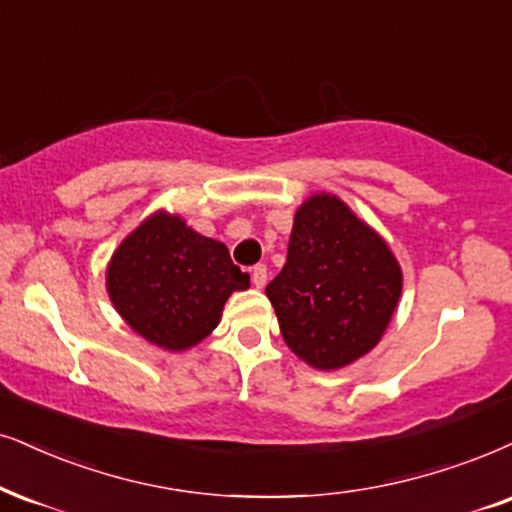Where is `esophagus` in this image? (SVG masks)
Returning a JSON list of instances; mask_svg holds the SVG:
<instances>
[{
    "mask_svg": "<svg viewBox=\"0 0 512 512\" xmlns=\"http://www.w3.org/2000/svg\"><path fill=\"white\" fill-rule=\"evenodd\" d=\"M250 276H252V286L255 288L267 286V267H264V264H255V267L250 269Z\"/></svg>",
    "mask_w": 512,
    "mask_h": 512,
    "instance_id": "esophagus-1",
    "label": "esophagus"
}]
</instances>
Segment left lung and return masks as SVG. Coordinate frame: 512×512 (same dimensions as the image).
Returning a JSON list of instances; mask_svg holds the SVG:
<instances>
[{
  "label": "left lung",
  "mask_w": 512,
  "mask_h": 512,
  "mask_svg": "<svg viewBox=\"0 0 512 512\" xmlns=\"http://www.w3.org/2000/svg\"><path fill=\"white\" fill-rule=\"evenodd\" d=\"M401 286L385 238L321 191L295 210L288 260L267 297L290 352L316 371H338L383 340Z\"/></svg>",
  "instance_id": "1"
}]
</instances>
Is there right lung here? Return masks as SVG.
<instances>
[{
    "label": "right lung",
    "instance_id": "1",
    "mask_svg": "<svg viewBox=\"0 0 512 512\" xmlns=\"http://www.w3.org/2000/svg\"><path fill=\"white\" fill-rule=\"evenodd\" d=\"M250 276L224 243L198 234L177 212L155 210L115 248L106 293L122 321L155 347L184 352L219 326L226 300Z\"/></svg>",
    "mask_w": 512,
    "mask_h": 512
}]
</instances>
